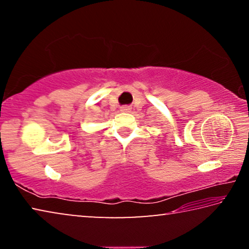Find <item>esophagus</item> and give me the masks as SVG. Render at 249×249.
Wrapping results in <instances>:
<instances>
[{
	"label": "esophagus",
	"instance_id": "34e87169",
	"mask_svg": "<svg viewBox=\"0 0 249 249\" xmlns=\"http://www.w3.org/2000/svg\"><path fill=\"white\" fill-rule=\"evenodd\" d=\"M129 109H130V107H121V112L126 113V112H129Z\"/></svg>",
	"mask_w": 249,
	"mask_h": 249
}]
</instances>
